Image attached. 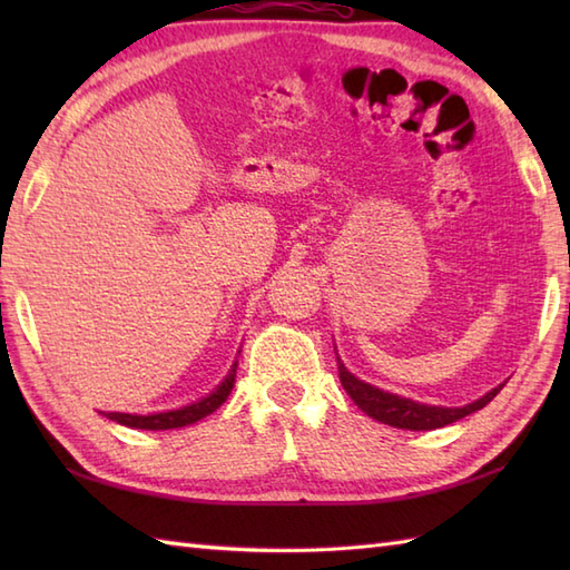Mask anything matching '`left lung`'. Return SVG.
Returning <instances> with one entry per match:
<instances>
[{"label":"left lung","mask_w":570,"mask_h":570,"mask_svg":"<svg viewBox=\"0 0 570 570\" xmlns=\"http://www.w3.org/2000/svg\"><path fill=\"white\" fill-rule=\"evenodd\" d=\"M337 372H341L343 390L350 394V399H353L360 411H365V414L374 421L386 423V426L406 429V431H433V429H443L458 419H465L472 414V411H480L482 406H488L504 386L502 382L500 386H494V390L482 394L480 399H475V402L465 406H433V404H421V402H414V399L399 396L392 392H384L380 386H372L370 382L357 380L353 372H347L341 357H337Z\"/></svg>","instance_id":"1"}]
</instances>
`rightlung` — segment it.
<instances>
[{
    "label": "right lung",
    "instance_id": "add662e5",
    "mask_svg": "<svg viewBox=\"0 0 570 570\" xmlns=\"http://www.w3.org/2000/svg\"><path fill=\"white\" fill-rule=\"evenodd\" d=\"M235 377H237V360H235V365L229 367L227 377L220 384H217L208 396H203V399H198V402H193L188 406L171 409V411H159V414H147V416L122 414V411H105V416L110 421L122 423V426H129V429H144V431L184 429V426H190V423H196L208 414H213L215 409H220L225 404V399L229 396V392H233Z\"/></svg>",
    "mask_w": 570,
    "mask_h": 570
}]
</instances>
